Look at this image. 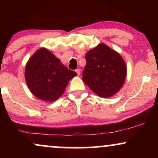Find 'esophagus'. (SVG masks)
I'll return each instance as SVG.
<instances>
[{
	"mask_svg": "<svg viewBox=\"0 0 158 158\" xmlns=\"http://www.w3.org/2000/svg\"><path fill=\"white\" fill-rule=\"evenodd\" d=\"M76 72H77V73L78 74V75H80L81 70H80V69H77V70H76Z\"/></svg>",
	"mask_w": 158,
	"mask_h": 158,
	"instance_id": "obj_1",
	"label": "esophagus"
}]
</instances>
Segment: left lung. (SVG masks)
<instances>
[{"label":"left lung","mask_w":158,"mask_h":158,"mask_svg":"<svg viewBox=\"0 0 158 158\" xmlns=\"http://www.w3.org/2000/svg\"><path fill=\"white\" fill-rule=\"evenodd\" d=\"M82 79L92 91L101 97H110L123 87L127 74L121 56L105 44H99L86 53Z\"/></svg>","instance_id":"left-lung-1"}]
</instances>
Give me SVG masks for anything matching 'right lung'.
<instances>
[{
    "label": "right lung",
    "mask_w": 158,
    "mask_h": 158,
    "mask_svg": "<svg viewBox=\"0 0 158 158\" xmlns=\"http://www.w3.org/2000/svg\"><path fill=\"white\" fill-rule=\"evenodd\" d=\"M77 73L69 70L48 49L41 48L26 64L25 79L35 97L46 102H53L64 93L69 81Z\"/></svg>",
    "instance_id": "obj_1"
}]
</instances>
